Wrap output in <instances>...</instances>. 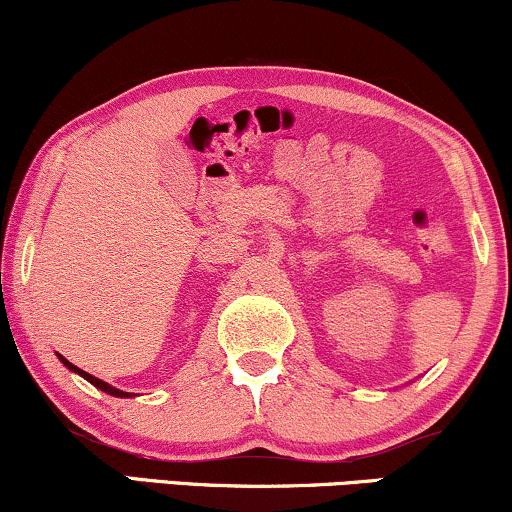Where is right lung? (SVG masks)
Returning a JSON list of instances; mask_svg holds the SVG:
<instances>
[{
	"label": "right lung",
	"mask_w": 512,
	"mask_h": 512,
	"mask_svg": "<svg viewBox=\"0 0 512 512\" xmlns=\"http://www.w3.org/2000/svg\"><path fill=\"white\" fill-rule=\"evenodd\" d=\"M61 361H63V365H66V368H71L73 372H78V375H82V377H85V380H87V382H92V384H94V387H97V389H102V391H106V394H111V396H121V399H123V396H130V394H128V391H121V389L111 387V384H106V382H102V380H99V377H94V375H90V372H85V370L75 368V365H73V363H68V361H66V358H61Z\"/></svg>",
	"instance_id": "obj_1"
}]
</instances>
